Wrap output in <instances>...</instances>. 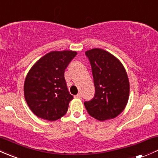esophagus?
I'll return each mask as SVG.
<instances>
[{"label":"esophagus","instance_id":"obj_1","mask_svg":"<svg viewBox=\"0 0 158 158\" xmlns=\"http://www.w3.org/2000/svg\"><path fill=\"white\" fill-rule=\"evenodd\" d=\"M75 97H76V98H77V99H81V97H82V95H81V94H77V95L75 96Z\"/></svg>","mask_w":158,"mask_h":158}]
</instances>
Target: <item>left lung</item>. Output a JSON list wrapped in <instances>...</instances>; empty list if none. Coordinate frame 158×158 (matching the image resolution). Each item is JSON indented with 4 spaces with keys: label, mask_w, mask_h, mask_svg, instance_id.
<instances>
[{
    "label": "left lung",
    "mask_w": 158,
    "mask_h": 158,
    "mask_svg": "<svg viewBox=\"0 0 158 158\" xmlns=\"http://www.w3.org/2000/svg\"><path fill=\"white\" fill-rule=\"evenodd\" d=\"M92 68L95 95L84 102L87 113L99 121L115 118L126 108L129 97V81L121 61L106 50L85 52Z\"/></svg>",
    "instance_id": "left-lung-1"
}]
</instances>
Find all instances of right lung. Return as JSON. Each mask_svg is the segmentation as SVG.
Instances as JSON below:
<instances>
[{"label": "right lung", "mask_w": 158, "mask_h": 158, "mask_svg": "<svg viewBox=\"0 0 158 158\" xmlns=\"http://www.w3.org/2000/svg\"><path fill=\"white\" fill-rule=\"evenodd\" d=\"M77 54L71 50L50 52L29 71L24 81V97L39 118L55 121L67 113L73 96L68 90L64 70Z\"/></svg>", "instance_id": "right-lung-1"}]
</instances>
